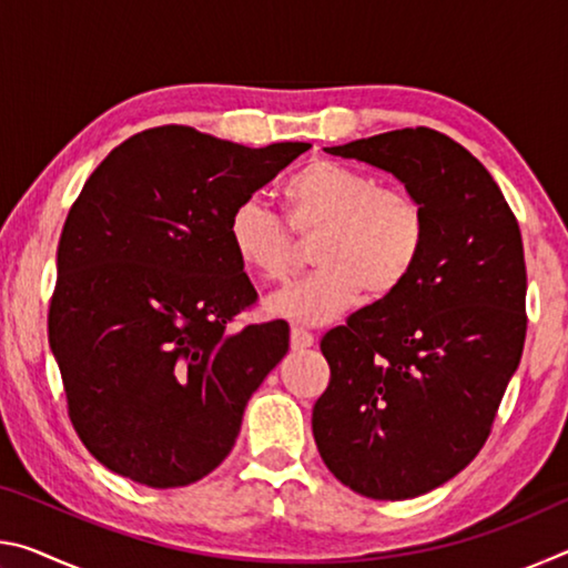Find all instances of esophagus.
Returning <instances> with one entry per match:
<instances>
[{
	"label": "esophagus",
	"instance_id": "esophagus-1",
	"mask_svg": "<svg viewBox=\"0 0 568 568\" xmlns=\"http://www.w3.org/2000/svg\"><path fill=\"white\" fill-rule=\"evenodd\" d=\"M313 343H315V338H313V333H311V331L301 328V325H293V331H291V345H293L295 351L311 348Z\"/></svg>",
	"mask_w": 568,
	"mask_h": 568
}]
</instances>
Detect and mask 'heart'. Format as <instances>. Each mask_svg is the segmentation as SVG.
I'll return each mask as SVG.
<instances>
[{"mask_svg":"<svg viewBox=\"0 0 568 568\" xmlns=\"http://www.w3.org/2000/svg\"><path fill=\"white\" fill-rule=\"evenodd\" d=\"M283 203L294 233H318L313 261L321 265L271 303L283 318L328 323L351 311L365 291L373 297L396 293L420 263L428 220L406 187L376 185L361 170L318 160L285 182ZM290 229L263 200L247 197L230 213L227 240L250 275L281 285L297 265Z\"/></svg>","mask_w":568,"mask_h":568,"instance_id":"b5f03b06","label":"heart"}]
</instances>
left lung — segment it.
<instances>
[{"label": "left lung", "instance_id": "1", "mask_svg": "<svg viewBox=\"0 0 568 568\" xmlns=\"http://www.w3.org/2000/svg\"><path fill=\"white\" fill-rule=\"evenodd\" d=\"M325 152L390 172L426 210L408 281L323 335L331 383L313 408L331 474L403 501L454 478L491 434L526 341L521 230L488 170L444 132L393 130Z\"/></svg>", "mask_w": 568, "mask_h": 568}]
</instances>
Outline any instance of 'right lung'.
Returning a JSON list of instances; mask_svg holds the SVG:
<instances>
[{
	"label": "right lung",
	"instance_id": "right-lung-1",
	"mask_svg": "<svg viewBox=\"0 0 568 568\" xmlns=\"http://www.w3.org/2000/svg\"><path fill=\"white\" fill-rule=\"evenodd\" d=\"M305 150L165 124L132 134L84 182L57 247L50 348L77 436L114 474L187 486L233 450L291 328L230 331L257 293L227 220Z\"/></svg>",
	"mask_w": 568,
	"mask_h": 568
}]
</instances>
